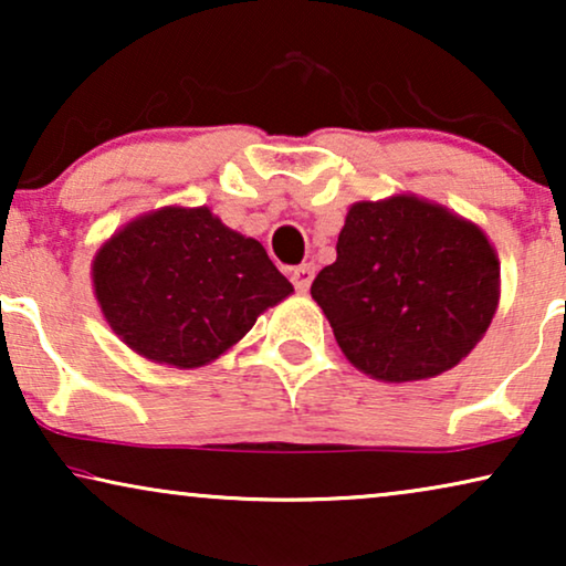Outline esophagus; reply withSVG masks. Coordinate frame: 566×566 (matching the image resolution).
Wrapping results in <instances>:
<instances>
[{
	"label": "esophagus",
	"mask_w": 566,
	"mask_h": 566,
	"mask_svg": "<svg viewBox=\"0 0 566 566\" xmlns=\"http://www.w3.org/2000/svg\"><path fill=\"white\" fill-rule=\"evenodd\" d=\"M291 281H293V285H296L298 293H306L308 285H312V281H314V265H312V262H304V265L293 268L291 270Z\"/></svg>",
	"instance_id": "34e87169"
}]
</instances>
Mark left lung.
Listing matches in <instances>:
<instances>
[{
    "label": "left lung",
    "mask_w": 566,
    "mask_h": 566,
    "mask_svg": "<svg viewBox=\"0 0 566 566\" xmlns=\"http://www.w3.org/2000/svg\"><path fill=\"white\" fill-rule=\"evenodd\" d=\"M312 298L345 358L405 384L459 366L500 301V262L476 223L415 196L360 200L319 270Z\"/></svg>",
    "instance_id": "obj_1"
}]
</instances>
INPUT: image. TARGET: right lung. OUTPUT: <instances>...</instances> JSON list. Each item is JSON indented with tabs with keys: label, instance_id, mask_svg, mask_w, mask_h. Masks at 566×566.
I'll use <instances>...</instances> for the list:
<instances>
[{
	"label": "right lung",
	"instance_id": "add662e5",
	"mask_svg": "<svg viewBox=\"0 0 566 566\" xmlns=\"http://www.w3.org/2000/svg\"><path fill=\"white\" fill-rule=\"evenodd\" d=\"M92 283L115 335L175 368L216 360L293 291L258 239L206 206H167L126 223L99 247Z\"/></svg>",
	"mask_w": 566,
	"mask_h": 566
}]
</instances>
